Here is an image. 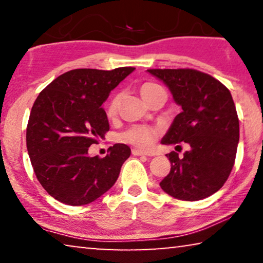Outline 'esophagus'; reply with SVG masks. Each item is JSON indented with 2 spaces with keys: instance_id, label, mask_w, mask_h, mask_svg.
<instances>
[{
  "instance_id": "esophagus-1",
  "label": "esophagus",
  "mask_w": 263,
  "mask_h": 263,
  "mask_svg": "<svg viewBox=\"0 0 263 263\" xmlns=\"http://www.w3.org/2000/svg\"><path fill=\"white\" fill-rule=\"evenodd\" d=\"M133 156H147L146 152H143L141 149H138V148H134L132 151Z\"/></svg>"
}]
</instances>
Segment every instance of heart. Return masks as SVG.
<instances>
[{"mask_svg":"<svg viewBox=\"0 0 263 263\" xmlns=\"http://www.w3.org/2000/svg\"><path fill=\"white\" fill-rule=\"evenodd\" d=\"M160 86L156 84H145L141 86L140 92H141L142 98L145 99L151 92L154 89L159 88ZM118 104H120V96L116 95L109 100L106 106V114L109 117H114L117 114ZM159 135V129L152 125H134V127L129 128L127 132L122 134V140L125 142L134 145L141 149H147L156 142V140Z\"/></svg>","mask_w":263,"mask_h":263,"instance_id":"heart-1","label":"heart"}]
</instances>
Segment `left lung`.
<instances>
[{
    "label": "left lung",
    "instance_id": "left-lung-1",
    "mask_svg": "<svg viewBox=\"0 0 263 263\" xmlns=\"http://www.w3.org/2000/svg\"><path fill=\"white\" fill-rule=\"evenodd\" d=\"M167 86L182 107L161 140L163 145L185 142L183 157L166 154L171 163L161 189L178 200L197 201L224 185L235 164L239 121L228 88L211 75L189 69L147 70Z\"/></svg>",
    "mask_w": 263,
    "mask_h": 263
}]
</instances>
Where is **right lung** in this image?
Returning a JSON list of instances; mask_svg holds the SVG:
<instances>
[{
	"instance_id": "obj_1",
	"label": "right lung",
	"mask_w": 263,
	"mask_h": 263,
	"mask_svg": "<svg viewBox=\"0 0 263 263\" xmlns=\"http://www.w3.org/2000/svg\"><path fill=\"white\" fill-rule=\"evenodd\" d=\"M134 69H73L39 93L28 118L26 146L39 183L53 199L82 206L117 181L130 148L116 143L99 158L88 157V147L110 129L103 103Z\"/></svg>"
}]
</instances>
